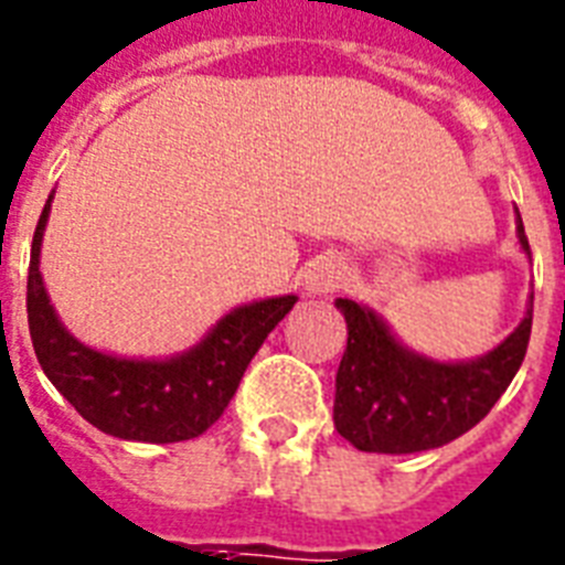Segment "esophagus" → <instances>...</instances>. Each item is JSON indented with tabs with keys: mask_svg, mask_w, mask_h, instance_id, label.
<instances>
[{
	"mask_svg": "<svg viewBox=\"0 0 565 565\" xmlns=\"http://www.w3.org/2000/svg\"><path fill=\"white\" fill-rule=\"evenodd\" d=\"M342 281H345V269L330 258L313 260V264L305 269V290L310 292V296H324V292L339 290Z\"/></svg>",
	"mask_w": 565,
	"mask_h": 565,
	"instance_id": "1",
	"label": "esophagus"
}]
</instances>
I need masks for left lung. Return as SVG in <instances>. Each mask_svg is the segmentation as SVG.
<instances>
[{"label": "left lung", "mask_w": 565, "mask_h": 565, "mask_svg": "<svg viewBox=\"0 0 565 565\" xmlns=\"http://www.w3.org/2000/svg\"><path fill=\"white\" fill-rule=\"evenodd\" d=\"M516 241L531 258L520 211ZM337 310L348 324L333 401L337 433L362 452L406 456L456 441L493 409L529 351L534 296L511 337L488 354L458 362L417 354L383 316L351 298H337Z\"/></svg>", "instance_id": "obj_1"}]
</instances>
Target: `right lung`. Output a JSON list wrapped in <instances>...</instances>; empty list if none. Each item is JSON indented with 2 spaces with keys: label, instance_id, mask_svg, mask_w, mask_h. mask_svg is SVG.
Here are the masks:
<instances>
[{
  "label": "right lung",
  "instance_id": "add662e5",
  "mask_svg": "<svg viewBox=\"0 0 565 565\" xmlns=\"http://www.w3.org/2000/svg\"><path fill=\"white\" fill-rule=\"evenodd\" d=\"M54 191L36 223L29 264V330L34 354L81 417L100 433L141 444L203 435L235 397L252 356L298 296H275L228 310L194 348L164 360H130L84 345L60 322L40 275V246Z\"/></svg>",
  "mask_w": 565,
  "mask_h": 565
}]
</instances>
